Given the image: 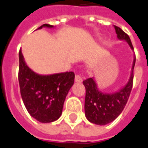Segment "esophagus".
Here are the masks:
<instances>
[{
  "mask_svg": "<svg viewBox=\"0 0 148 148\" xmlns=\"http://www.w3.org/2000/svg\"><path fill=\"white\" fill-rule=\"evenodd\" d=\"M74 80L76 82H82V78L81 77L80 75H75V77H74Z\"/></svg>",
  "mask_w": 148,
  "mask_h": 148,
  "instance_id": "obj_1",
  "label": "esophagus"
}]
</instances>
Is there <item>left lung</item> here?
I'll use <instances>...</instances> for the list:
<instances>
[{
	"mask_svg": "<svg viewBox=\"0 0 148 148\" xmlns=\"http://www.w3.org/2000/svg\"><path fill=\"white\" fill-rule=\"evenodd\" d=\"M119 39L127 41L133 50L131 39L124 31L117 26H114ZM136 63L134 58L132 73L127 83L122 89L113 93H106L100 91L93 77L83 81L86 88L85 114L87 120L97 125H106L113 121L121 114L127 104L133 84V70Z\"/></svg>",
	"mask_w": 148,
	"mask_h": 148,
	"instance_id": "left-lung-1",
	"label": "left lung"
}]
</instances>
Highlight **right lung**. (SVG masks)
I'll return each instance as SVG.
<instances>
[{"label": "right lung", "instance_id": "add662e5", "mask_svg": "<svg viewBox=\"0 0 148 148\" xmlns=\"http://www.w3.org/2000/svg\"><path fill=\"white\" fill-rule=\"evenodd\" d=\"M42 27H53L45 24ZM19 74L21 94L29 114L41 123H51L60 117L69 90L74 82V72L40 75L27 66L19 51Z\"/></svg>", "mask_w": 148, "mask_h": 148}]
</instances>
